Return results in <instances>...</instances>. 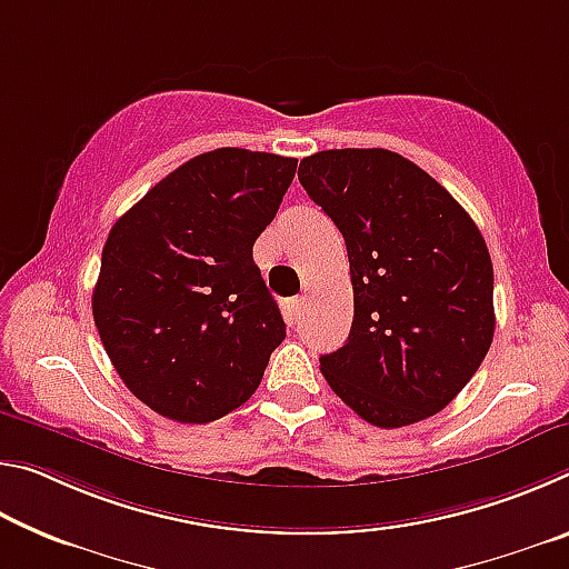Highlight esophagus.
I'll list each match as a JSON object with an SVG mask.
<instances>
[{
  "label": "esophagus",
  "instance_id": "34e87169",
  "mask_svg": "<svg viewBox=\"0 0 569 569\" xmlns=\"http://www.w3.org/2000/svg\"><path fill=\"white\" fill-rule=\"evenodd\" d=\"M306 306V296H298V298H291V303H288V313H291V321H296L298 316H301Z\"/></svg>",
  "mask_w": 569,
  "mask_h": 569
}]
</instances>
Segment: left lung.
Returning a JSON list of instances; mask_svg holds the SVG:
<instances>
[{
	"label": "left lung",
	"mask_w": 569,
	"mask_h": 569,
	"mask_svg": "<svg viewBox=\"0 0 569 569\" xmlns=\"http://www.w3.org/2000/svg\"><path fill=\"white\" fill-rule=\"evenodd\" d=\"M298 180L341 230L353 323L321 371L381 429L435 417L475 377L495 336L485 238L447 188L399 152L321 150Z\"/></svg>",
	"instance_id": "1"
}]
</instances>
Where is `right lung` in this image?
<instances>
[{
	"instance_id": "1",
	"label": "right lung",
	"mask_w": 569,
	"mask_h": 569,
	"mask_svg": "<svg viewBox=\"0 0 569 569\" xmlns=\"http://www.w3.org/2000/svg\"><path fill=\"white\" fill-rule=\"evenodd\" d=\"M296 158L218 148L146 192L102 248L92 316L114 371L160 417L208 423L253 397L286 323L253 243Z\"/></svg>"
}]
</instances>
